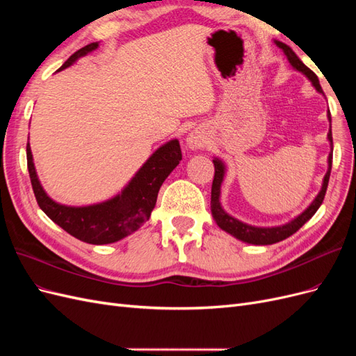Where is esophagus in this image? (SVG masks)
<instances>
[{
    "label": "esophagus",
    "instance_id": "obj_1",
    "mask_svg": "<svg viewBox=\"0 0 356 356\" xmlns=\"http://www.w3.org/2000/svg\"><path fill=\"white\" fill-rule=\"evenodd\" d=\"M187 145H188L190 148H193V149L200 148V147L203 145V139H202V136H200L199 134L193 132V134H190L188 138H187Z\"/></svg>",
    "mask_w": 356,
    "mask_h": 356
}]
</instances>
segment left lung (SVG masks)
<instances>
[{
    "label": "left lung",
    "instance_id": "left-lung-1",
    "mask_svg": "<svg viewBox=\"0 0 356 356\" xmlns=\"http://www.w3.org/2000/svg\"><path fill=\"white\" fill-rule=\"evenodd\" d=\"M276 44H277V47H281L284 50V53L286 55L291 65H293L297 71H301L305 75H307L309 80L312 81V84H314L316 88V90L319 93H324V92H322V88H321L316 74L312 70H309L305 65V63L297 58V55L293 51V49L288 47L286 44H284V42H281V41H276ZM328 120L331 122L330 111H328ZM328 141L332 145L331 126H330V132H328ZM331 163H332V154H330V157H328V170H327V174L324 177V184H322L319 195L316 196L314 203H312L303 213L298 215V217L291 222H288L285 225H281V227L263 229V227H252V225L243 224L239 220L230 217L227 212H224V209L221 208V204H220V188H221V182H222V178H224V165L221 163L218 159H215L213 160L215 174H213L212 190H211V209H212L213 218L224 232L233 234L234 238H238L243 242L254 243V245H272V243H276V242H281V241L289 238L291 234H294L301 227V225H303L306 221H309L312 217H314L315 212L322 204V202H324L327 187H328V181H330V174H331Z\"/></svg>",
    "mask_w": 356,
    "mask_h": 356
}]
</instances>
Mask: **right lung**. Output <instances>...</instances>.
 Segmentation results:
<instances>
[{
    "instance_id": "1",
    "label": "right lung",
    "mask_w": 356,
    "mask_h": 356,
    "mask_svg": "<svg viewBox=\"0 0 356 356\" xmlns=\"http://www.w3.org/2000/svg\"><path fill=\"white\" fill-rule=\"evenodd\" d=\"M96 47H98V42H90V44L81 47L70 56L58 71L65 70L74 60L88 55ZM181 159L179 143L177 139L169 141L145 161L144 166L136 172L134 179L122 191V195L104 203L74 208L53 202L46 195L37 178L31 147L29 144L26 145L29 178L38 207L59 227L68 232L74 238L92 245L117 242L141 227L152 215L161 184L170 172L178 166Z\"/></svg>"
}]
</instances>
